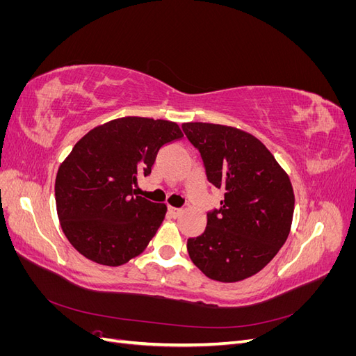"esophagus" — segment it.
I'll list each match as a JSON object with an SVG mask.
<instances>
[{"label":"esophagus","mask_w":356,"mask_h":356,"mask_svg":"<svg viewBox=\"0 0 356 356\" xmlns=\"http://www.w3.org/2000/svg\"><path fill=\"white\" fill-rule=\"evenodd\" d=\"M168 209H169V212H170L172 215H174V217H179L181 212H182V209H179V208H174V207H169Z\"/></svg>","instance_id":"obj_1"}]
</instances>
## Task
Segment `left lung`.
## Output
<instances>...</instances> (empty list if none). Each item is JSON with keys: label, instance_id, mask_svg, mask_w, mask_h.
I'll return each instance as SVG.
<instances>
[{"label": "left lung", "instance_id": "left-lung-1", "mask_svg": "<svg viewBox=\"0 0 356 356\" xmlns=\"http://www.w3.org/2000/svg\"><path fill=\"white\" fill-rule=\"evenodd\" d=\"M182 131L199 149L208 181L224 191L207 229L187 241L191 261L213 281H243L288 238L296 202L289 177L260 139L241 129L184 123Z\"/></svg>", "mask_w": 356, "mask_h": 356}]
</instances>
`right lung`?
<instances>
[{
  "label": "right lung",
  "mask_w": 356,
  "mask_h": 356,
  "mask_svg": "<svg viewBox=\"0 0 356 356\" xmlns=\"http://www.w3.org/2000/svg\"><path fill=\"white\" fill-rule=\"evenodd\" d=\"M177 123L122 117L96 126L59 166L55 196L60 227L81 255L122 266L141 254L165 220L166 204L136 196L159 149L181 139Z\"/></svg>",
  "instance_id": "right-lung-1"
}]
</instances>
